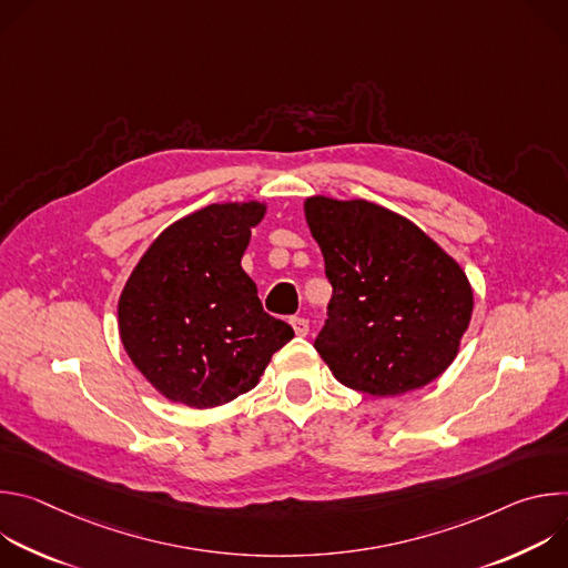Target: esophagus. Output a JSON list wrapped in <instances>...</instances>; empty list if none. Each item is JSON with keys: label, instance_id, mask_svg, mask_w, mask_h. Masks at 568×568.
Masks as SVG:
<instances>
[{"label": "esophagus", "instance_id": "obj_1", "mask_svg": "<svg viewBox=\"0 0 568 568\" xmlns=\"http://www.w3.org/2000/svg\"><path fill=\"white\" fill-rule=\"evenodd\" d=\"M290 323H292V328H294V333H296L298 337H305V335L310 333V321H307V318H303V316H292Z\"/></svg>", "mask_w": 568, "mask_h": 568}]
</instances>
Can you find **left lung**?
<instances>
[{
  "instance_id": "left-lung-1",
  "label": "left lung",
  "mask_w": 568,
  "mask_h": 568,
  "mask_svg": "<svg viewBox=\"0 0 568 568\" xmlns=\"http://www.w3.org/2000/svg\"><path fill=\"white\" fill-rule=\"evenodd\" d=\"M333 285L314 348L348 388L386 397L434 382L456 357L474 294L412 220L366 200H305Z\"/></svg>"
}]
</instances>
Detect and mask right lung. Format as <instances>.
Instances as JSON below:
<instances>
[{"instance_id":"1","label":"right lung","mask_w":568,"mask_h":568,"mask_svg":"<svg viewBox=\"0 0 568 568\" xmlns=\"http://www.w3.org/2000/svg\"><path fill=\"white\" fill-rule=\"evenodd\" d=\"M261 202L204 206L141 256L119 298V333L141 375L173 402L211 409L252 390L294 331L242 270Z\"/></svg>"}]
</instances>
